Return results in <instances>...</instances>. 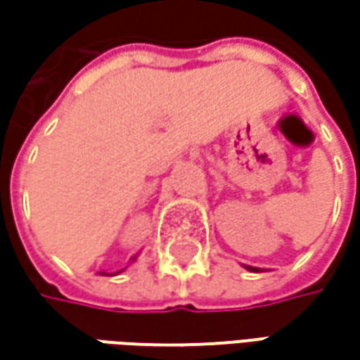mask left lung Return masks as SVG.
I'll return each mask as SVG.
<instances>
[{
    "mask_svg": "<svg viewBox=\"0 0 360 360\" xmlns=\"http://www.w3.org/2000/svg\"><path fill=\"white\" fill-rule=\"evenodd\" d=\"M248 269H250V270H256V269H252V266H248Z\"/></svg>",
    "mask_w": 360,
    "mask_h": 360,
    "instance_id": "left-lung-1",
    "label": "left lung"
}]
</instances>
